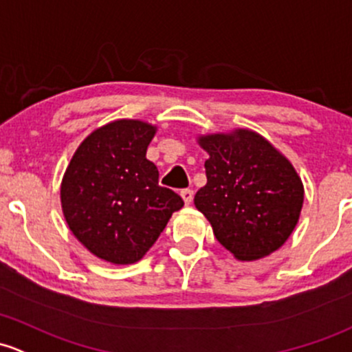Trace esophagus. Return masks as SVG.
Returning a JSON list of instances; mask_svg holds the SVG:
<instances>
[{
  "label": "esophagus",
  "instance_id": "esophagus-1",
  "mask_svg": "<svg viewBox=\"0 0 352 352\" xmlns=\"http://www.w3.org/2000/svg\"><path fill=\"white\" fill-rule=\"evenodd\" d=\"M180 195H182L184 202H186V204L188 206L192 202V199H194V190H192V188H182Z\"/></svg>",
  "mask_w": 352,
  "mask_h": 352
}]
</instances>
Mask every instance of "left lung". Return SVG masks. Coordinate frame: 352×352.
Masks as SVG:
<instances>
[{
    "label": "left lung",
    "mask_w": 352,
    "mask_h": 352,
    "mask_svg": "<svg viewBox=\"0 0 352 352\" xmlns=\"http://www.w3.org/2000/svg\"><path fill=\"white\" fill-rule=\"evenodd\" d=\"M207 184L194 204L216 239L238 260H258L278 250L295 229L303 186L290 162L258 133L236 129L207 135Z\"/></svg>",
    "instance_id": "1"
}]
</instances>
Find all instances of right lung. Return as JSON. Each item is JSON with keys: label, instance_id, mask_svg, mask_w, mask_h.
<instances>
[{"label": "right lung", "instance_id": "1", "mask_svg": "<svg viewBox=\"0 0 352 352\" xmlns=\"http://www.w3.org/2000/svg\"><path fill=\"white\" fill-rule=\"evenodd\" d=\"M155 126L120 120L80 143L60 187L70 231L101 260H142L184 201L158 186V168L146 160Z\"/></svg>", "mask_w": 352, "mask_h": 352}]
</instances>
